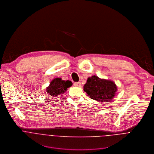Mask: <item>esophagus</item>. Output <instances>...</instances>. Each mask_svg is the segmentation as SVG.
Listing matches in <instances>:
<instances>
[{
    "label": "esophagus",
    "instance_id": "34e87169",
    "mask_svg": "<svg viewBox=\"0 0 154 154\" xmlns=\"http://www.w3.org/2000/svg\"><path fill=\"white\" fill-rule=\"evenodd\" d=\"M74 85L76 87H81V82H75L74 83Z\"/></svg>",
    "mask_w": 154,
    "mask_h": 154
}]
</instances>
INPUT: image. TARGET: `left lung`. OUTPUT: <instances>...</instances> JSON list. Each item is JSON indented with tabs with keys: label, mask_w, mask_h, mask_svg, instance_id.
<instances>
[{
	"label": "left lung",
	"mask_w": 154,
	"mask_h": 154,
	"mask_svg": "<svg viewBox=\"0 0 154 154\" xmlns=\"http://www.w3.org/2000/svg\"><path fill=\"white\" fill-rule=\"evenodd\" d=\"M84 91L90 97L100 102H108L116 94L117 87L111 80L101 79L96 75L88 77Z\"/></svg>",
	"instance_id": "obj_1"
}]
</instances>
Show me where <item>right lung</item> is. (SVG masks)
<instances>
[{
	"mask_svg": "<svg viewBox=\"0 0 154 154\" xmlns=\"http://www.w3.org/2000/svg\"><path fill=\"white\" fill-rule=\"evenodd\" d=\"M72 85L70 81L62 80L61 78H54L46 87V92L48 95L52 97H57L58 95L64 93L68 88Z\"/></svg>",
	"mask_w": 154,
	"mask_h": 154,
	"instance_id": "add662e5",
	"label": "right lung"
}]
</instances>
